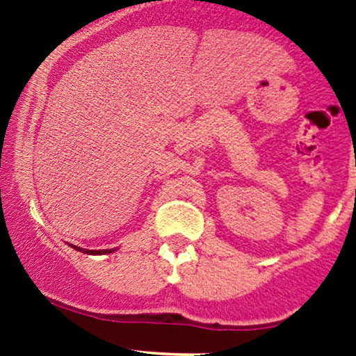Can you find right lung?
Masks as SVG:
<instances>
[{
	"label": "right lung",
	"mask_w": 356,
	"mask_h": 356,
	"mask_svg": "<svg viewBox=\"0 0 356 356\" xmlns=\"http://www.w3.org/2000/svg\"><path fill=\"white\" fill-rule=\"evenodd\" d=\"M70 246L73 249H76V251L83 252V254H93V256H97V254H110V252L117 251L115 248H113V249H99V251H97V249H83V248H79V246H73V244H70Z\"/></svg>",
	"instance_id": "1"
}]
</instances>
